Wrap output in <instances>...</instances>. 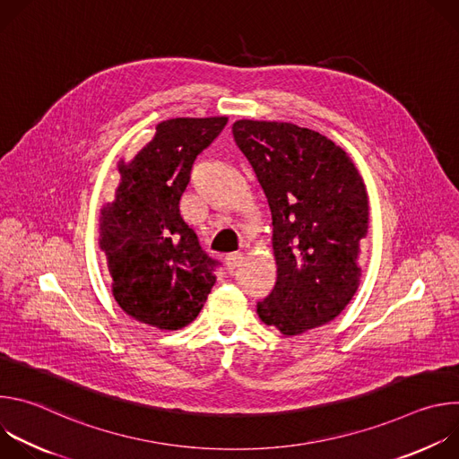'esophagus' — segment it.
Segmentation results:
<instances>
[{"label": "esophagus", "mask_w": 459, "mask_h": 459, "mask_svg": "<svg viewBox=\"0 0 459 459\" xmlns=\"http://www.w3.org/2000/svg\"><path fill=\"white\" fill-rule=\"evenodd\" d=\"M225 261H227V269H229V273H234L239 265H241V261H243V254L241 252H234V254H229L227 257H225Z\"/></svg>", "instance_id": "esophagus-1"}]
</instances>
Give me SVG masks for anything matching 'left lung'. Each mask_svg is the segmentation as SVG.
Segmentation results:
<instances>
[{"label": "left lung", "mask_w": 459, "mask_h": 459, "mask_svg": "<svg viewBox=\"0 0 459 459\" xmlns=\"http://www.w3.org/2000/svg\"><path fill=\"white\" fill-rule=\"evenodd\" d=\"M232 134L267 195L274 227L278 280L257 316L299 336L340 316L359 287L365 183L349 154L316 130L238 119Z\"/></svg>", "instance_id": "left-lung-1"}]
</instances>
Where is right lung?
I'll return each instance as SVG.
<instances>
[{
	"label": "right lung",
	"instance_id": "right-lung-1",
	"mask_svg": "<svg viewBox=\"0 0 459 459\" xmlns=\"http://www.w3.org/2000/svg\"><path fill=\"white\" fill-rule=\"evenodd\" d=\"M229 117H174L128 163H117L116 200L101 209L100 248L112 294L134 319L178 331L198 317L216 283L218 265L183 221L179 200L192 163Z\"/></svg>",
	"mask_w": 459,
	"mask_h": 459
}]
</instances>
